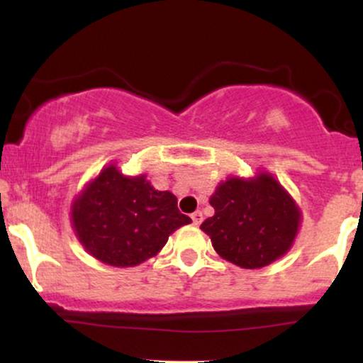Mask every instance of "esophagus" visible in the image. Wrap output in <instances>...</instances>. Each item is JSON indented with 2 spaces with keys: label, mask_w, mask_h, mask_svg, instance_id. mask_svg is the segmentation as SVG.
<instances>
[{
  "label": "esophagus",
  "mask_w": 363,
  "mask_h": 363,
  "mask_svg": "<svg viewBox=\"0 0 363 363\" xmlns=\"http://www.w3.org/2000/svg\"><path fill=\"white\" fill-rule=\"evenodd\" d=\"M191 218H193V223L194 225H199V223H201L203 222V213H201V211H194V213L193 215H191Z\"/></svg>",
  "instance_id": "obj_1"
}]
</instances>
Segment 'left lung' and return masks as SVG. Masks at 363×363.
Listing matches in <instances>:
<instances>
[{"label":"left lung","mask_w":363,"mask_h":363,"mask_svg":"<svg viewBox=\"0 0 363 363\" xmlns=\"http://www.w3.org/2000/svg\"><path fill=\"white\" fill-rule=\"evenodd\" d=\"M210 205L215 215L201 223L215 251L245 269L272 264L290 251L301 210L272 174L228 177L216 186Z\"/></svg>","instance_id":"8db88e82"}]
</instances>
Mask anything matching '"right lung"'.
Here are the masks:
<instances>
[{
	"label": "right lung",
	"mask_w": 363,
	"mask_h": 363,
	"mask_svg": "<svg viewBox=\"0 0 363 363\" xmlns=\"http://www.w3.org/2000/svg\"><path fill=\"white\" fill-rule=\"evenodd\" d=\"M72 223L95 259L129 268L157 256L191 218L179 211L176 196L157 191L147 176L126 177L109 165L74 198Z\"/></svg>",
	"instance_id": "1"
}]
</instances>
